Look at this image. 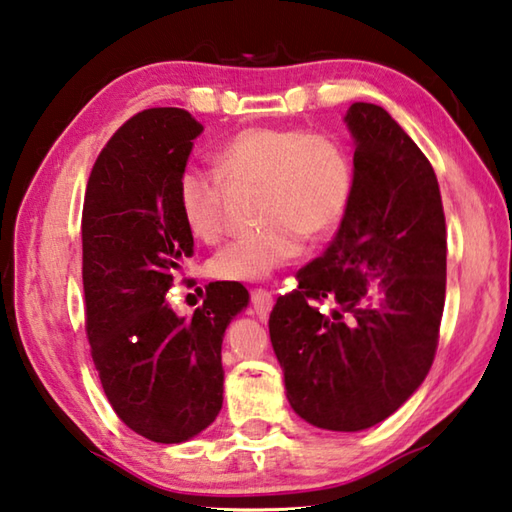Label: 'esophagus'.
<instances>
[{"label": "esophagus", "mask_w": 512, "mask_h": 512, "mask_svg": "<svg viewBox=\"0 0 512 512\" xmlns=\"http://www.w3.org/2000/svg\"><path fill=\"white\" fill-rule=\"evenodd\" d=\"M250 302H253V311L257 313V318L266 320L268 313L273 309V295L268 291H262V288H257V291H250Z\"/></svg>", "instance_id": "1"}]
</instances>
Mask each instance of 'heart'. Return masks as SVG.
Returning a JSON list of instances; mask_svg holds the SVG:
<instances>
[{
	"instance_id": "obj_1",
	"label": "heart",
	"mask_w": 512,
	"mask_h": 512,
	"mask_svg": "<svg viewBox=\"0 0 512 512\" xmlns=\"http://www.w3.org/2000/svg\"><path fill=\"white\" fill-rule=\"evenodd\" d=\"M219 174L230 183H259L262 226L232 239L210 259L219 280H259L300 253L304 239L336 230L353 197V163L338 138L306 129L248 127L219 147ZM176 206L192 237L217 241L226 228L219 176L197 165L181 170Z\"/></svg>"
}]
</instances>
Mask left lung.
<instances>
[{
  "instance_id": "1",
  "label": "left lung",
  "mask_w": 512,
  "mask_h": 512,
  "mask_svg": "<svg viewBox=\"0 0 512 512\" xmlns=\"http://www.w3.org/2000/svg\"><path fill=\"white\" fill-rule=\"evenodd\" d=\"M353 197L336 239L297 273L268 320L286 398L306 423L358 432L385 421L432 367L445 304L436 174L383 107L353 102ZM329 299L331 316L317 309Z\"/></svg>"
}]
</instances>
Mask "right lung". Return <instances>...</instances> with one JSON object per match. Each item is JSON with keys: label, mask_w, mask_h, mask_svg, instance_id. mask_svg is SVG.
Wrapping results in <instances>:
<instances>
[{"label": "right lung", "mask_w": 512, "mask_h": 512, "mask_svg": "<svg viewBox=\"0 0 512 512\" xmlns=\"http://www.w3.org/2000/svg\"><path fill=\"white\" fill-rule=\"evenodd\" d=\"M203 125L185 109L154 107L102 147L82 208V286L91 358L109 405L154 443H183L224 403L221 342L248 304L237 282H212L192 318L165 300L194 239L176 181Z\"/></svg>", "instance_id": "add662e5"}]
</instances>
